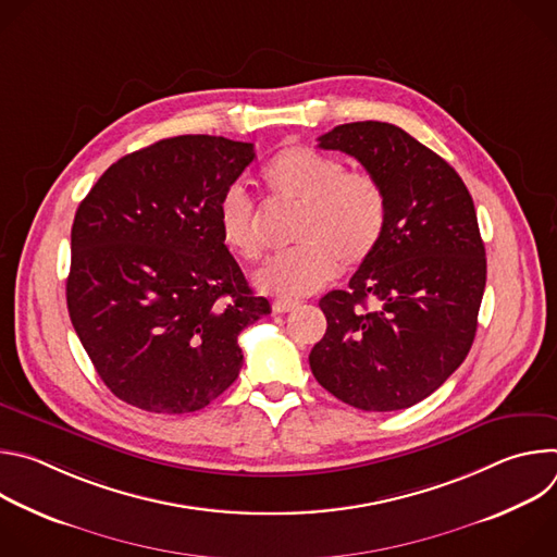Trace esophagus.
<instances>
[{
	"label": "esophagus",
	"mask_w": 557,
	"mask_h": 557,
	"mask_svg": "<svg viewBox=\"0 0 557 557\" xmlns=\"http://www.w3.org/2000/svg\"><path fill=\"white\" fill-rule=\"evenodd\" d=\"M299 301L297 299H275L273 301V310L275 312H290L293 308H297Z\"/></svg>",
	"instance_id": "obj_1"
}]
</instances>
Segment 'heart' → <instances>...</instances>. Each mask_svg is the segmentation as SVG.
I'll return each mask as SVG.
<instances>
[{
    "instance_id": "obj_1",
    "label": "heart",
    "mask_w": 557,
    "mask_h": 557,
    "mask_svg": "<svg viewBox=\"0 0 557 557\" xmlns=\"http://www.w3.org/2000/svg\"><path fill=\"white\" fill-rule=\"evenodd\" d=\"M262 178L275 200L299 207V247L256 271L258 290L280 297L308 295L331 282L342 262L355 269L372 258L387 222V198L372 174L346 172L339 158L293 145L273 156ZM218 231L222 245L240 260L256 262L262 256L260 215L243 187L233 185L222 194Z\"/></svg>"
}]
</instances>
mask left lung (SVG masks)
Here are the masks:
<instances>
[{
  "label": "left lung",
  "mask_w": 557,
  "mask_h": 557,
  "mask_svg": "<svg viewBox=\"0 0 557 557\" xmlns=\"http://www.w3.org/2000/svg\"><path fill=\"white\" fill-rule=\"evenodd\" d=\"M320 147L381 183L387 222L348 290L320 299L329 329L310 370L352 408L406 410L447 381L475 337L487 258L473 200L449 163L396 125H337Z\"/></svg>",
  "instance_id": "left-lung-1"
}]
</instances>
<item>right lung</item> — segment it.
Segmentation results:
<instances>
[{
	"mask_svg": "<svg viewBox=\"0 0 557 557\" xmlns=\"http://www.w3.org/2000/svg\"><path fill=\"white\" fill-rule=\"evenodd\" d=\"M253 143L187 134L116 161L78 205L65 299L121 401L153 414L209 406L243 368L240 333L271 312L220 240L218 202Z\"/></svg>",
	"mask_w": 557,
	"mask_h": 557,
	"instance_id": "add662e5",
	"label": "right lung"
}]
</instances>
